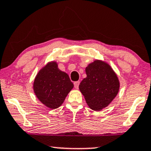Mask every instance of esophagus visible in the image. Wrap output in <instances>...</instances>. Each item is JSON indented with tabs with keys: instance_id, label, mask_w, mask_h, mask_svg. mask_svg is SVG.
<instances>
[{
	"instance_id": "esophagus-1",
	"label": "esophagus",
	"mask_w": 151,
	"mask_h": 151,
	"mask_svg": "<svg viewBox=\"0 0 151 151\" xmlns=\"http://www.w3.org/2000/svg\"><path fill=\"white\" fill-rule=\"evenodd\" d=\"M80 83V81H75L74 83V88H75L76 89H78V88H79V85Z\"/></svg>"
}]
</instances>
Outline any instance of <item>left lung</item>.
Masks as SVG:
<instances>
[{
  "label": "left lung",
  "mask_w": 151,
  "mask_h": 151,
  "mask_svg": "<svg viewBox=\"0 0 151 151\" xmlns=\"http://www.w3.org/2000/svg\"><path fill=\"white\" fill-rule=\"evenodd\" d=\"M86 77L79 88L87 104L93 111L106 108L118 93L120 81L110 65L102 60H95L86 68Z\"/></svg>",
  "instance_id": "1"
}]
</instances>
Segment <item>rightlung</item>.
<instances>
[{"label": "right lung", "instance_id": "obj_1", "mask_svg": "<svg viewBox=\"0 0 151 151\" xmlns=\"http://www.w3.org/2000/svg\"><path fill=\"white\" fill-rule=\"evenodd\" d=\"M73 87L68 74L59 70L54 60L48 62L39 70L33 82L36 97L51 109L61 105Z\"/></svg>", "mask_w": 151, "mask_h": 151}]
</instances>
